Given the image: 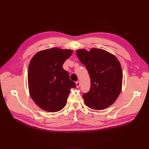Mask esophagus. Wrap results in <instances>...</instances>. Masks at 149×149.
I'll use <instances>...</instances> for the list:
<instances>
[{
    "label": "esophagus",
    "instance_id": "esophagus-1",
    "mask_svg": "<svg viewBox=\"0 0 149 149\" xmlns=\"http://www.w3.org/2000/svg\"><path fill=\"white\" fill-rule=\"evenodd\" d=\"M76 87L77 88H79L80 86V81H78L76 82Z\"/></svg>",
    "mask_w": 149,
    "mask_h": 149
}]
</instances>
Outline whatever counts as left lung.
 Wrapping results in <instances>:
<instances>
[{
	"mask_svg": "<svg viewBox=\"0 0 149 149\" xmlns=\"http://www.w3.org/2000/svg\"><path fill=\"white\" fill-rule=\"evenodd\" d=\"M76 54L90 77V91L83 93L86 104L97 110L110 107L122 89V71L118 59L108 52L96 48L90 51L78 49Z\"/></svg>",
	"mask_w": 149,
	"mask_h": 149,
	"instance_id": "8db88e82",
	"label": "left lung"
}]
</instances>
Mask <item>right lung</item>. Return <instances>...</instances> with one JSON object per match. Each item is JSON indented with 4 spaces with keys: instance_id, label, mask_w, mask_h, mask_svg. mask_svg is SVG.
<instances>
[{
    "instance_id": "add662e5",
    "label": "right lung",
    "mask_w": 149,
    "mask_h": 149,
    "mask_svg": "<svg viewBox=\"0 0 149 149\" xmlns=\"http://www.w3.org/2000/svg\"><path fill=\"white\" fill-rule=\"evenodd\" d=\"M73 53L70 49L51 48L34 56L28 70L30 95L38 106L49 112L65 107L71 88L76 83L70 78L63 65Z\"/></svg>"
}]
</instances>
